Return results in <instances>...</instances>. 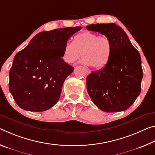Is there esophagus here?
Returning <instances> with one entry per match:
<instances>
[{"mask_svg": "<svg viewBox=\"0 0 155 155\" xmlns=\"http://www.w3.org/2000/svg\"><path fill=\"white\" fill-rule=\"evenodd\" d=\"M85 73H86L87 75L90 74V70H88V69H85Z\"/></svg>", "mask_w": 155, "mask_h": 155, "instance_id": "34e87169", "label": "esophagus"}]
</instances>
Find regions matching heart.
<instances>
[{
	"mask_svg": "<svg viewBox=\"0 0 155 155\" xmlns=\"http://www.w3.org/2000/svg\"><path fill=\"white\" fill-rule=\"evenodd\" d=\"M112 44L108 36L84 31L75 37L74 43L68 41L65 44L63 58L66 63H73L83 56L81 63L94 68H101L107 64L112 54Z\"/></svg>",
	"mask_w": 155,
	"mask_h": 155,
	"instance_id": "1",
	"label": "heart"
}]
</instances>
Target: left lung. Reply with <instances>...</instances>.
<instances>
[{"label": "left lung", "mask_w": 155, "mask_h": 155, "mask_svg": "<svg viewBox=\"0 0 155 155\" xmlns=\"http://www.w3.org/2000/svg\"><path fill=\"white\" fill-rule=\"evenodd\" d=\"M86 28L108 36L112 44V54L105 67L87 76L88 94L102 111H124L141 92L143 70L140 54L116 24H92Z\"/></svg>", "instance_id": "left-lung-1"}]
</instances>
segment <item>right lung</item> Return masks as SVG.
<instances>
[{
	"label": "right lung",
	"instance_id": "obj_1",
	"mask_svg": "<svg viewBox=\"0 0 155 155\" xmlns=\"http://www.w3.org/2000/svg\"><path fill=\"white\" fill-rule=\"evenodd\" d=\"M81 27L41 31L14 56L9 90L22 109L43 112L60 98L65 80L74 70L63 59L65 44Z\"/></svg>",
	"mask_w": 155,
	"mask_h": 155
}]
</instances>
